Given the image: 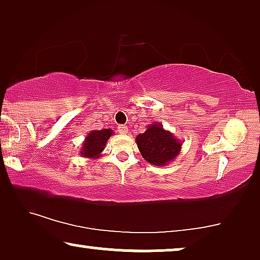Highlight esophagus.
Returning a JSON list of instances; mask_svg holds the SVG:
<instances>
[{
    "instance_id": "1",
    "label": "esophagus",
    "mask_w": 260,
    "mask_h": 260,
    "mask_svg": "<svg viewBox=\"0 0 260 260\" xmlns=\"http://www.w3.org/2000/svg\"><path fill=\"white\" fill-rule=\"evenodd\" d=\"M118 133L122 135H125L127 133V127L125 125H119L118 126Z\"/></svg>"
}]
</instances>
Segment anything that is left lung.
<instances>
[{
  "mask_svg": "<svg viewBox=\"0 0 260 260\" xmlns=\"http://www.w3.org/2000/svg\"><path fill=\"white\" fill-rule=\"evenodd\" d=\"M136 143L145 161L157 167L173 162L182 148V142L166 130L161 123L149 124L143 134L137 135Z\"/></svg>",
  "mask_w": 260,
  "mask_h": 260,
  "instance_id": "1",
  "label": "left lung"
}]
</instances>
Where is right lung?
Returning <instances> with one entry per match:
<instances>
[{"instance_id": "right-lung-1", "label": "right lung", "mask_w": 260, "mask_h": 260, "mask_svg": "<svg viewBox=\"0 0 260 260\" xmlns=\"http://www.w3.org/2000/svg\"><path fill=\"white\" fill-rule=\"evenodd\" d=\"M113 135V130H92L86 135L83 145L80 147V155L85 158L97 159L102 156V152L106 147L108 140Z\"/></svg>"}]
</instances>
